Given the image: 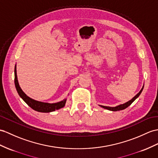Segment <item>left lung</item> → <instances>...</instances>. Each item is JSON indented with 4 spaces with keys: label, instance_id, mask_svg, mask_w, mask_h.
I'll use <instances>...</instances> for the list:
<instances>
[{
    "label": "left lung",
    "instance_id": "left-lung-1",
    "mask_svg": "<svg viewBox=\"0 0 158 158\" xmlns=\"http://www.w3.org/2000/svg\"><path fill=\"white\" fill-rule=\"evenodd\" d=\"M143 86L142 87L141 90L139 91V93H138L137 94H136L135 96V97H134L131 100H130L129 101L127 102H125V103H124V104H123V105H120L117 106H115V107L105 106H102V105H100V106H101V107H102V108H104V109H108V110H112V111H117V110H123V109H126V108H127V107H128L129 105H131L132 102L135 101V100L138 97H139V96L140 95V94L141 93L142 90H143Z\"/></svg>",
    "mask_w": 158,
    "mask_h": 158
}]
</instances>
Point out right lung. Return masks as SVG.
Wrapping results in <instances>:
<instances>
[{"label":"right lung","instance_id":"obj_1","mask_svg":"<svg viewBox=\"0 0 158 158\" xmlns=\"http://www.w3.org/2000/svg\"><path fill=\"white\" fill-rule=\"evenodd\" d=\"M15 87H16L17 91L18 92L19 95L20 96V97L31 108L35 110L38 111V112H41V113L52 112V111H54L56 110L63 108V107L65 106V104H66V99H64L63 101L57 103L51 104V103L37 101L35 100H33L32 98H31L30 97H27V96L24 93V92L21 90V87L19 86L18 80H17V76L16 66L15 67Z\"/></svg>","mask_w":158,"mask_h":158}]
</instances>
